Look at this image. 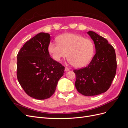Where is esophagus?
Returning <instances> with one entry per match:
<instances>
[{"instance_id":"34e87169","label":"esophagus","mask_w":128,"mask_h":128,"mask_svg":"<svg viewBox=\"0 0 128 128\" xmlns=\"http://www.w3.org/2000/svg\"><path fill=\"white\" fill-rule=\"evenodd\" d=\"M64 70H65L66 72H68V71H69V69L68 68H67V67H65Z\"/></svg>"}]
</instances>
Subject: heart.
I'll return each instance as SVG.
<instances>
[{"instance_id": "heart-1", "label": "heart", "mask_w": 128, "mask_h": 128, "mask_svg": "<svg viewBox=\"0 0 128 128\" xmlns=\"http://www.w3.org/2000/svg\"><path fill=\"white\" fill-rule=\"evenodd\" d=\"M58 41L51 42L48 46L54 60L61 62L68 56L69 63L77 68L85 66L91 60L94 46L90 40L80 34L66 33L58 37Z\"/></svg>"}]
</instances>
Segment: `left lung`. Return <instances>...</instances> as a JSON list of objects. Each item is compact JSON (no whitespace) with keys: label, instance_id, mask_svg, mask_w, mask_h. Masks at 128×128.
<instances>
[{"label":"left lung","instance_id":"1","mask_svg":"<svg viewBox=\"0 0 128 128\" xmlns=\"http://www.w3.org/2000/svg\"><path fill=\"white\" fill-rule=\"evenodd\" d=\"M88 34L94 40L96 54L86 67L74 70L77 90L86 96L98 95L110 86L116 72L117 63L114 48L105 38L94 32Z\"/></svg>","mask_w":128,"mask_h":128}]
</instances>
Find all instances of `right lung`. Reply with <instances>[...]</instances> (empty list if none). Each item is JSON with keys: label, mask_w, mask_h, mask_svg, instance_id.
Masks as SVG:
<instances>
[{"label": "right lung", "mask_w": 128, "mask_h": 128, "mask_svg": "<svg viewBox=\"0 0 128 128\" xmlns=\"http://www.w3.org/2000/svg\"><path fill=\"white\" fill-rule=\"evenodd\" d=\"M48 33L40 32L27 41L17 55V77L26 94L38 100L54 94L64 67L50 56Z\"/></svg>", "instance_id": "obj_1"}]
</instances>
